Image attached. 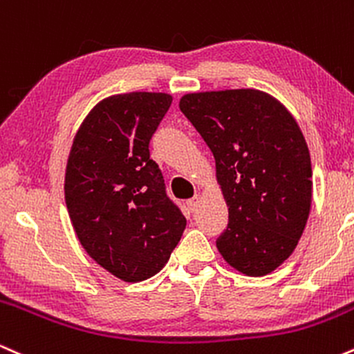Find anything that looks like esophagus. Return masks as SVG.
<instances>
[{"instance_id": "34e87169", "label": "esophagus", "mask_w": 354, "mask_h": 354, "mask_svg": "<svg viewBox=\"0 0 354 354\" xmlns=\"http://www.w3.org/2000/svg\"><path fill=\"white\" fill-rule=\"evenodd\" d=\"M200 201H201L200 194H196V196L189 198V200H188V201H186V205H188V208H189L191 211H196V208H198V205H200Z\"/></svg>"}]
</instances>
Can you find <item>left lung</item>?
Returning <instances> with one entry per match:
<instances>
[{
  "mask_svg": "<svg viewBox=\"0 0 354 354\" xmlns=\"http://www.w3.org/2000/svg\"><path fill=\"white\" fill-rule=\"evenodd\" d=\"M180 109L209 146L228 205L218 251L239 273H271L310 216L311 158L298 123L259 89L189 93Z\"/></svg>",
  "mask_w": 354,
  "mask_h": 354,
  "instance_id": "obj_1",
  "label": "left lung"
}]
</instances>
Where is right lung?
<instances>
[{"label":"right lung","instance_id":"right-lung-1","mask_svg":"<svg viewBox=\"0 0 354 354\" xmlns=\"http://www.w3.org/2000/svg\"><path fill=\"white\" fill-rule=\"evenodd\" d=\"M171 101L146 91L100 101L68 158L64 200L76 236L100 266L128 283L156 274L186 228L149 158V140Z\"/></svg>","mask_w":354,"mask_h":354}]
</instances>
